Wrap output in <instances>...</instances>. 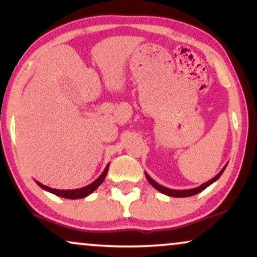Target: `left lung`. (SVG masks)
I'll return each mask as SVG.
<instances>
[{
    "label": "left lung",
    "mask_w": 257,
    "mask_h": 257,
    "mask_svg": "<svg viewBox=\"0 0 257 257\" xmlns=\"http://www.w3.org/2000/svg\"><path fill=\"white\" fill-rule=\"evenodd\" d=\"M227 165H228V164L224 165V167L222 168V170H221V171L219 172V173H217L213 179H210L209 181H207V182H205V184L200 185L199 187L191 188V189H171V188H167V187H165V186H161L160 184H158L157 181H154L153 179L151 178L150 175L146 173V172H145V175H146V179H147V180H149L150 184L152 185L153 187L157 189V191H159L160 193H163V194H166V195H168V196H173V198H187V196H192V195L198 194V193L202 192L203 189H206L207 187H208V186L212 185L213 182H215V181L217 180V179H219V178L221 177V174L223 173V171L226 170Z\"/></svg>",
    "instance_id": "obj_1"
}]
</instances>
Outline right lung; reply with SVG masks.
<instances>
[{"label":"right lung","instance_id":"right-lung-1","mask_svg":"<svg viewBox=\"0 0 257 257\" xmlns=\"http://www.w3.org/2000/svg\"><path fill=\"white\" fill-rule=\"evenodd\" d=\"M108 166H110V164L106 165V167H105V170L103 171V173H101L99 177H98L96 180L93 182H91L90 185L85 186V187H82V188H77V189H56V188H51V187H48V186H45L43 184H41V182L36 181V184L40 186L41 188H43L44 191H48L52 193V194L57 195V196H61V198H65V199H83L85 198V196L90 195L91 193L96 191V189L99 187V186L103 184V181L105 180V178H106V174H107V171H108Z\"/></svg>","mask_w":257,"mask_h":257}]
</instances>
